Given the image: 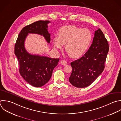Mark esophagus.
Wrapping results in <instances>:
<instances>
[{"instance_id": "esophagus-1", "label": "esophagus", "mask_w": 121, "mask_h": 121, "mask_svg": "<svg viewBox=\"0 0 121 121\" xmlns=\"http://www.w3.org/2000/svg\"><path fill=\"white\" fill-rule=\"evenodd\" d=\"M60 63H61L62 65H63L64 66H65V65L67 64V62L66 60H61L60 61Z\"/></svg>"}]
</instances>
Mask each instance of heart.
I'll return each instance as SVG.
<instances>
[{
	"mask_svg": "<svg viewBox=\"0 0 121 121\" xmlns=\"http://www.w3.org/2000/svg\"><path fill=\"white\" fill-rule=\"evenodd\" d=\"M92 39V34L89 29L69 25L60 28L58 36L53 38L52 43L56 49L61 50L63 45H66L65 50L69 56L76 59L86 53Z\"/></svg>",
	"mask_w": 121,
	"mask_h": 121,
	"instance_id": "obj_1",
	"label": "heart"
}]
</instances>
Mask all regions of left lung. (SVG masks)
I'll return each instance as SVG.
<instances>
[{
	"label": "left lung",
	"instance_id": "8db88e82",
	"mask_svg": "<svg viewBox=\"0 0 121 121\" xmlns=\"http://www.w3.org/2000/svg\"><path fill=\"white\" fill-rule=\"evenodd\" d=\"M109 51L107 40L102 31H95L93 42L87 52L71 62L72 71L69 81L74 86L83 88L91 85L102 73Z\"/></svg>",
	"mask_w": 121,
	"mask_h": 121
}]
</instances>
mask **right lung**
Segmentation results:
<instances>
[{"mask_svg": "<svg viewBox=\"0 0 121 121\" xmlns=\"http://www.w3.org/2000/svg\"><path fill=\"white\" fill-rule=\"evenodd\" d=\"M50 23L49 21L40 20L25 26L19 34L15 45L21 75L29 84L36 87L44 86L49 81L59 59L29 53L25 49V41L28 34H35L43 36L50 43L51 35L48 31Z\"/></svg>", "mask_w": 121, "mask_h": 121, "instance_id": "add662e5", "label": "right lung"}]
</instances>
